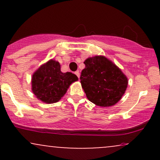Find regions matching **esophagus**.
Listing matches in <instances>:
<instances>
[{
  "mask_svg": "<svg viewBox=\"0 0 160 160\" xmlns=\"http://www.w3.org/2000/svg\"><path fill=\"white\" fill-rule=\"evenodd\" d=\"M74 74H76V75H77V76H78V78H80V72H79V71H75V73H74Z\"/></svg>",
  "mask_w": 160,
  "mask_h": 160,
  "instance_id": "34e87169",
  "label": "esophagus"
}]
</instances>
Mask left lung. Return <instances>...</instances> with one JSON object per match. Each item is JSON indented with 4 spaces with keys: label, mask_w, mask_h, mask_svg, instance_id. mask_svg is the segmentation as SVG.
Returning <instances> with one entry per match:
<instances>
[{
    "label": "left lung",
    "mask_w": 160,
    "mask_h": 160,
    "mask_svg": "<svg viewBox=\"0 0 160 160\" xmlns=\"http://www.w3.org/2000/svg\"><path fill=\"white\" fill-rule=\"evenodd\" d=\"M84 64L80 79L87 98L100 107L117 104L127 88L126 75L103 56L88 58Z\"/></svg>",
    "instance_id": "left-lung-1"
}]
</instances>
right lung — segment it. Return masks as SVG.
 I'll list each match as a JSON object with an SVG mask.
<instances>
[{
  "instance_id": "obj_1",
  "label": "right lung",
  "mask_w": 160,
  "mask_h": 160,
  "mask_svg": "<svg viewBox=\"0 0 160 160\" xmlns=\"http://www.w3.org/2000/svg\"><path fill=\"white\" fill-rule=\"evenodd\" d=\"M78 80L71 72L62 73L58 62L51 59L32 75V92L38 99L47 104L58 102L73 82Z\"/></svg>"
}]
</instances>
